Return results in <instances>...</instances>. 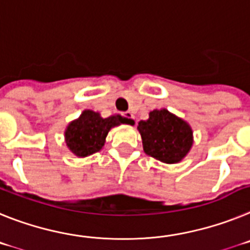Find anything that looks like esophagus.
Masks as SVG:
<instances>
[{"instance_id":"obj_1","label":"esophagus","mask_w":250,"mask_h":250,"mask_svg":"<svg viewBox=\"0 0 250 250\" xmlns=\"http://www.w3.org/2000/svg\"><path fill=\"white\" fill-rule=\"evenodd\" d=\"M123 117H125V118H128V119H131V121H134V116L132 112L123 113Z\"/></svg>"}]
</instances>
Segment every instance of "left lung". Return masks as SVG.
<instances>
[{
  "instance_id": "8db88e82",
  "label": "left lung",
  "mask_w": 250,
  "mask_h": 250,
  "mask_svg": "<svg viewBox=\"0 0 250 250\" xmlns=\"http://www.w3.org/2000/svg\"><path fill=\"white\" fill-rule=\"evenodd\" d=\"M143 151L164 164H179L194 145V132L185 119L166 108L149 112L147 121L138 122Z\"/></svg>"
}]
</instances>
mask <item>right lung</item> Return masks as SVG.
<instances>
[{
	"mask_svg": "<svg viewBox=\"0 0 250 250\" xmlns=\"http://www.w3.org/2000/svg\"><path fill=\"white\" fill-rule=\"evenodd\" d=\"M125 123L133 125L131 119L119 114L103 118L101 113L85 109L65 128V145L69 152L77 157H88L103 148L108 132L112 128Z\"/></svg>",
	"mask_w": 250,
	"mask_h": 250,
	"instance_id": "right-lung-1",
	"label": "right lung"
}]
</instances>
